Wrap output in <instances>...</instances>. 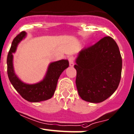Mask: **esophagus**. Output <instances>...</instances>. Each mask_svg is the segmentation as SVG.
Wrapping results in <instances>:
<instances>
[{
    "mask_svg": "<svg viewBox=\"0 0 134 134\" xmlns=\"http://www.w3.org/2000/svg\"><path fill=\"white\" fill-rule=\"evenodd\" d=\"M68 60H69V63H70V67L74 66V59H73V57H69Z\"/></svg>",
    "mask_w": 134,
    "mask_h": 134,
    "instance_id": "obj_1",
    "label": "esophagus"
}]
</instances>
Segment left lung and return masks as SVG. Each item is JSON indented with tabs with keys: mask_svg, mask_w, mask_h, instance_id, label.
<instances>
[{
	"mask_svg": "<svg viewBox=\"0 0 134 134\" xmlns=\"http://www.w3.org/2000/svg\"><path fill=\"white\" fill-rule=\"evenodd\" d=\"M75 62L77 89L83 100L102 102L115 92L121 77L122 62L112 38L104 37L79 51Z\"/></svg>",
	"mask_w": 134,
	"mask_h": 134,
	"instance_id": "1",
	"label": "left lung"
}]
</instances>
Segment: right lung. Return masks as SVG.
Returning a JSON list of instances; mask_svg holds the SVG:
<instances>
[{
	"mask_svg": "<svg viewBox=\"0 0 134 134\" xmlns=\"http://www.w3.org/2000/svg\"><path fill=\"white\" fill-rule=\"evenodd\" d=\"M26 36L22 32L14 39L7 57L8 75L12 85L25 100L30 102H40L51 98L57 88L58 79L65 69L69 66L68 60H57L49 63L42 80L34 84L22 81L16 75L14 67V55L18 45Z\"/></svg>",
	"mask_w": 134,
	"mask_h": 134,
	"instance_id": "add662e5",
	"label": "right lung"
}]
</instances>
